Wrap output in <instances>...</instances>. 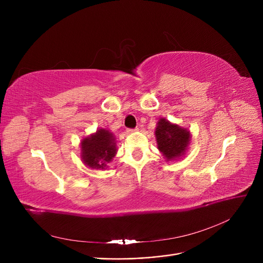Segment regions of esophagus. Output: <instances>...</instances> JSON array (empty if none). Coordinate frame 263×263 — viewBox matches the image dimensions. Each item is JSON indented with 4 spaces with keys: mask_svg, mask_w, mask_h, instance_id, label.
<instances>
[{
    "mask_svg": "<svg viewBox=\"0 0 263 263\" xmlns=\"http://www.w3.org/2000/svg\"><path fill=\"white\" fill-rule=\"evenodd\" d=\"M139 131V128H135V129H127V132L128 133H133V132H136Z\"/></svg>",
    "mask_w": 263,
    "mask_h": 263,
    "instance_id": "obj_1",
    "label": "esophagus"
}]
</instances>
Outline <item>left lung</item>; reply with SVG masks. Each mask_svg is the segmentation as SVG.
Here are the masks:
<instances>
[{
  "instance_id": "obj_1",
  "label": "left lung",
  "mask_w": 263,
  "mask_h": 263,
  "mask_svg": "<svg viewBox=\"0 0 263 263\" xmlns=\"http://www.w3.org/2000/svg\"><path fill=\"white\" fill-rule=\"evenodd\" d=\"M158 149L167 161L182 157L187 150L191 133L187 129L161 118L156 128Z\"/></svg>"
}]
</instances>
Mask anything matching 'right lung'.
Listing matches in <instances>:
<instances>
[{
  "mask_svg": "<svg viewBox=\"0 0 263 263\" xmlns=\"http://www.w3.org/2000/svg\"><path fill=\"white\" fill-rule=\"evenodd\" d=\"M116 142L113 133L99 129L81 142V158L90 168L104 170L116 155Z\"/></svg>",
  "mask_w": 263,
  "mask_h": 263,
  "instance_id": "1",
  "label": "right lung"
}]
</instances>
